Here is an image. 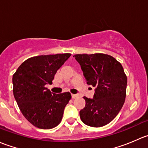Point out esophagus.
<instances>
[{
    "label": "esophagus",
    "instance_id": "obj_1",
    "mask_svg": "<svg viewBox=\"0 0 148 148\" xmlns=\"http://www.w3.org/2000/svg\"><path fill=\"white\" fill-rule=\"evenodd\" d=\"M71 97H72V98L73 99H76V98H77L78 97V95H71Z\"/></svg>",
    "mask_w": 148,
    "mask_h": 148
}]
</instances>
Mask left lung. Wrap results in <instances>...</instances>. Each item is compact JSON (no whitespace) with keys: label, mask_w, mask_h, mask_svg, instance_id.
Returning a JSON list of instances; mask_svg holds the SVG:
<instances>
[{"label":"left lung","mask_w":148,"mask_h":148,"mask_svg":"<svg viewBox=\"0 0 148 148\" xmlns=\"http://www.w3.org/2000/svg\"><path fill=\"white\" fill-rule=\"evenodd\" d=\"M89 85L96 87L93 99L84 97L85 107L79 112L85 125L100 127L114 120L126 97L127 76L120 62L105 53L75 54Z\"/></svg>","instance_id":"8db88e82"}]
</instances>
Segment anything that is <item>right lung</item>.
<instances>
[{
	"label": "right lung",
	"instance_id": "obj_1",
	"mask_svg": "<svg viewBox=\"0 0 148 148\" xmlns=\"http://www.w3.org/2000/svg\"><path fill=\"white\" fill-rule=\"evenodd\" d=\"M71 55L66 53L33 56L23 62L13 74L15 99L25 118L36 127L51 129L62 120L71 94L51 93L45 85L51 84L57 70Z\"/></svg>",
	"mask_w": 148,
	"mask_h": 148
}]
</instances>
